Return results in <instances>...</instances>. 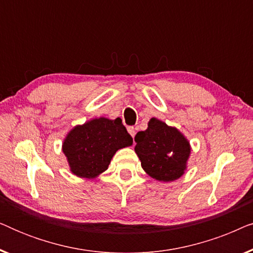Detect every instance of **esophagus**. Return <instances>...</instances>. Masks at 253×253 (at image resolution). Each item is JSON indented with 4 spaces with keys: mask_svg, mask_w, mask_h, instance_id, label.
<instances>
[{
    "mask_svg": "<svg viewBox=\"0 0 253 253\" xmlns=\"http://www.w3.org/2000/svg\"><path fill=\"white\" fill-rule=\"evenodd\" d=\"M127 132H129L133 138L134 134H136V129H134L133 126H127Z\"/></svg>",
    "mask_w": 253,
    "mask_h": 253,
    "instance_id": "esophagus-1",
    "label": "esophagus"
}]
</instances>
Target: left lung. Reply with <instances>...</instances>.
I'll use <instances>...</instances> for the list:
<instances>
[{"instance_id": "1", "label": "left lung", "mask_w": 253, "mask_h": 253, "mask_svg": "<svg viewBox=\"0 0 253 253\" xmlns=\"http://www.w3.org/2000/svg\"><path fill=\"white\" fill-rule=\"evenodd\" d=\"M134 141L141 167L152 178L172 182L185 172L191 146L177 127L152 117L147 129L137 132Z\"/></svg>"}]
</instances>
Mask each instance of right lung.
Returning <instances> with one entry per match:
<instances>
[{
	"mask_svg": "<svg viewBox=\"0 0 253 253\" xmlns=\"http://www.w3.org/2000/svg\"><path fill=\"white\" fill-rule=\"evenodd\" d=\"M132 143L120 117H99L72 127L62 143V151L72 174L91 179L108 169L117 151Z\"/></svg>",
	"mask_w": 253,
	"mask_h": 253,
	"instance_id": "1",
	"label": "right lung"
}]
</instances>
